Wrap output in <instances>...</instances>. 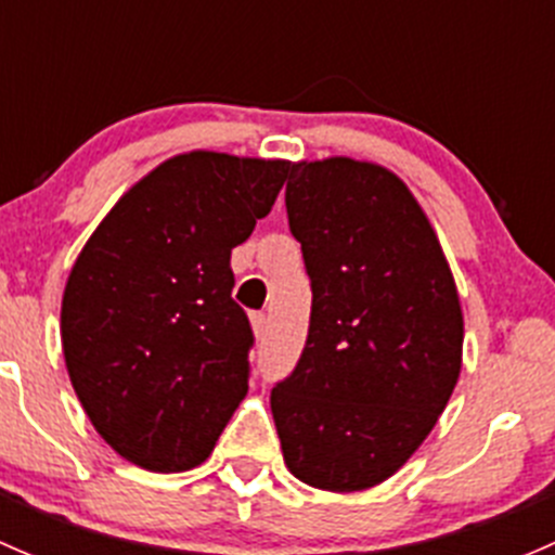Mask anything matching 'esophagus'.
<instances>
[{
  "mask_svg": "<svg viewBox=\"0 0 555 555\" xmlns=\"http://www.w3.org/2000/svg\"><path fill=\"white\" fill-rule=\"evenodd\" d=\"M251 330H255V335L257 338H262V335H266V330H268V319H266V313H251Z\"/></svg>",
  "mask_w": 555,
  "mask_h": 555,
  "instance_id": "esophagus-1",
  "label": "esophagus"
}]
</instances>
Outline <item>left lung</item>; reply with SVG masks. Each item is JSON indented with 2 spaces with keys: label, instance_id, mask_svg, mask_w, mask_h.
Masks as SVG:
<instances>
[{
  "label": "left lung",
  "instance_id": "obj_1",
  "mask_svg": "<svg viewBox=\"0 0 555 555\" xmlns=\"http://www.w3.org/2000/svg\"><path fill=\"white\" fill-rule=\"evenodd\" d=\"M284 201L313 293L304 354L271 391L284 464L313 489H371L449 405L464 344L456 282L418 201L384 166L300 160Z\"/></svg>",
  "mask_w": 555,
  "mask_h": 555
}]
</instances>
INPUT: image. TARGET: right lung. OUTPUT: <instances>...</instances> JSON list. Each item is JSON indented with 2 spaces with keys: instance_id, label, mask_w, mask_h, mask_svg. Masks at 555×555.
<instances>
[{
  "instance_id": "right-lung-1",
  "label": "right lung",
  "mask_w": 555,
  "mask_h": 555,
  "mask_svg": "<svg viewBox=\"0 0 555 555\" xmlns=\"http://www.w3.org/2000/svg\"><path fill=\"white\" fill-rule=\"evenodd\" d=\"M284 179L287 160L173 155L77 255L61 300L66 371L96 433L137 467H198L246 397L255 338L231 298V249Z\"/></svg>"
}]
</instances>
